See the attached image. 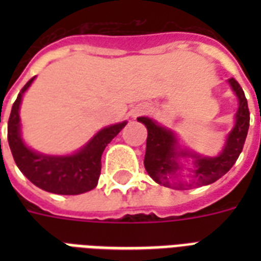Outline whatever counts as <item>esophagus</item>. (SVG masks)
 <instances>
[{
	"label": "esophagus",
	"mask_w": 261,
	"mask_h": 261,
	"mask_svg": "<svg viewBox=\"0 0 261 261\" xmlns=\"http://www.w3.org/2000/svg\"><path fill=\"white\" fill-rule=\"evenodd\" d=\"M143 112H146V108L143 107V108H141V110L138 111V114H143Z\"/></svg>",
	"instance_id": "1"
}]
</instances>
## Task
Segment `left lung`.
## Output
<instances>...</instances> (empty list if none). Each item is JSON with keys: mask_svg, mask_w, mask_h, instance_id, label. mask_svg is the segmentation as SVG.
<instances>
[{"mask_svg": "<svg viewBox=\"0 0 261 261\" xmlns=\"http://www.w3.org/2000/svg\"><path fill=\"white\" fill-rule=\"evenodd\" d=\"M231 88L237 94L240 107L236 114V126L227 137L226 145L218 157H202L198 154H188L187 151H176V138L164 127L157 126L151 119L138 118L147 128L146 154L145 168L154 181L173 190H191L196 187L207 186L217 181L219 177L230 171L243 151L249 128V108L243 88L236 80H229ZM178 155H191L195 159V169L193 180L184 182L177 173L179 166L177 163Z\"/></svg>", "mask_w": 261, "mask_h": 261, "instance_id": "8db88e82", "label": "left lung"}]
</instances>
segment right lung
I'll return each instance as SVG.
<instances>
[{
  "label": "right lung",
  "instance_id": "obj_1",
  "mask_svg": "<svg viewBox=\"0 0 261 261\" xmlns=\"http://www.w3.org/2000/svg\"><path fill=\"white\" fill-rule=\"evenodd\" d=\"M34 79H31L18 93L8 120V142L14 163L31 182L47 192L79 195L93 190L97 186L101 172L102 151L126 126L127 122L102 128L83 150L73 155L54 157L35 153L30 150L20 138L18 116L22 93L28 89Z\"/></svg>",
  "mask_w": 261,
  "mask_h": 261
}]
</instances>
